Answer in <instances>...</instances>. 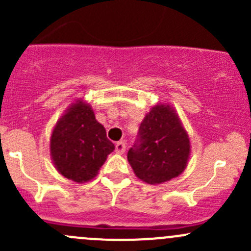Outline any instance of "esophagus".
Segmentation results:
<instances>
[{"label": "esophagus", "instance_id": "obj_1", "mask_svg": "<svg viewBox=\"0 0 251 251\" xmlns=\"http://www.w3.org/2000/svg\"><path fill=\"white\" fill-rule=\"evenodd\" d=\"M125 151H126V146L123 141L118 142V143L115 144V151L118 154H123Z\"/></svg>", "mask_w": 251, "mask_h": 251}]
</instances>
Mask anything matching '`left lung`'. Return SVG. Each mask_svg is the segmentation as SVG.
<instances>
[{"label":"left lung","mask_w":251,"mask_h":251,"mask_svg":"<svg viewBox=\"0 0 251 251\" xmlns=\"http://www.w3.org/2000/svg\"><path fill=\"white\" fill-rule=\"evenodd\" d=\"M191 155V142L178 114L168 103H158L146 114L138 140L127 160L138 178L160 184L179 176Z\"/></svg>","instance_id":"obj_1"}]
</instances>
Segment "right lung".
<instances>
[{
	"mask_svg": "<svg viewBox=\"0 0 251 251\" xmlns=\"http://www.w3.org/2000/svg\"><path fill=\"white\" fill-rule=\"evenodd\" d=\"M114 149L104 126L96 120L92 107L83 100L68 107L50 140V158L57 171L77 183L95 178Z\"/></svg>",
	"mask_w": 251,
	"mask_h": 251,
	"instance_id": "obj_1",
	"label": "right lung"
}]
</instances>
